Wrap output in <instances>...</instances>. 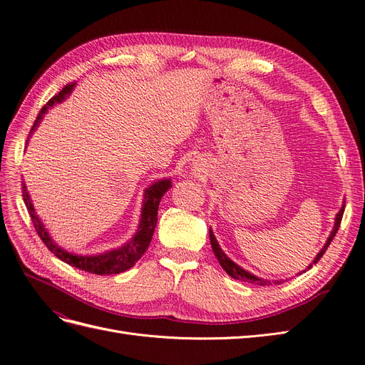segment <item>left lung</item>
<instances>
[{
    "instance_id": "8db88e82",
    "label": "left lung",
    "mask_w": 365,
    "mask_h": 365,
    "mask_svg": "<svg viewBox=\"0 0 365 365\" xmlns=\"http://www.w3.org/2000/svg\"><path fill=\"white\" fill-rule=\"evenodd\" d=\"M343 213H344V207H343L339 213H336L334 230L331 232V235H329V237H328V240H327L325 247L322 248V251L317 254V257L314 259V262H313L312 264H309L307 269H312V267H313V264H316V263L322 259V255L327 252V250H328V247L331 245V242H332V239H334L335 233L339 232L340 224H341V218H343ZM209 237H210V245H212V250H213L215 257L218 259V262H220V264L222 266L224 271H225L228 275H230L232 278L239 279V281L250 282V284H257V286H272V282H275V284H281V282H282V279H281V281H267V279H262V278H259V277H254V275H251L250 272L244 271V269H242L240 266H237L236 263H233V262H232L230 259H228L227 255L222 252V250L220 248L218 242H217V239H215V236H213L212 230H209ZM307 269H305V271H307ZM305 271H304V272H305ZM301 274H302V272H301Z\"/></svg>"
}]
</instances>
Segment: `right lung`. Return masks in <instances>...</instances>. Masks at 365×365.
<instances>
[{
  "instance_id": "obj_1",
  "label": "right lung",
  "mask_w": 365,
  "mask_h": 365,
  "mask_svg": "<svg viewBox=\"0 0 365 365\" xmlns=\"http://www.w3.org/2000/svg\"><path fill=\"white\" fill-rule=\"evenodd\" d=\"M73 87H75V83L67 84L58 94H56V96L51 98L43 105V108L40 110V113H38V115L34 121L31 132L37 128L38 121L42 120V117L46 113L48 108L52 106L53 103H60L61 101H64V98L72 91ZM170 187H171L170 179H164V180H159V182L153 183L145 191L144 205H143V215H141L138 232L128 242L125 247L113 250V251L105 252V254H99V255H88V257H87V255L69 254L67 251L61 250L60 247L53 244L52 239L48 235V232L43 228V224L40 222V220L37 218V215L34 213V207L31 205L29 192H26L25 183H22V197H24V203L26 206V210H29V215H30V218L33 221V225L36 228L38 237L42 239V242L46 245V248L53 255H56L57 259L63 260L64 263L71 264L73 267L81 269V271L90 272V274L113 275V274H120V272L128 271L129 267H132L135 263H137L141 259V255L145 252L148 245H150V240H152L155 227H156V221H158V207H159V203H160V198L164 197V194L170 190Z\"/></svg>"
}]
</instances>
